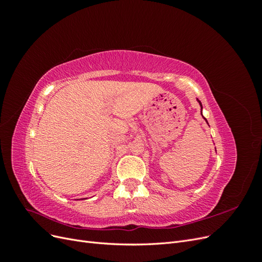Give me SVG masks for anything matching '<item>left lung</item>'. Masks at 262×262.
<instances>
[{"label": "left lung", "instance_id": "left-lung-1", "mask_svg": "<svg viewBox=\"0 0 262 262\" xmlns=\"http://www.w3.org/2000/svg\"><path fill=\"white\" fill-rule=\"evenodd\" d=\"M199 102H200V106H201V114H202V104H201L200 100H199Z\"/></svg>", "mask_w": 262, "mask_h": 262}]
</instances>
